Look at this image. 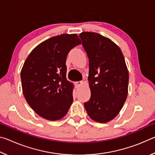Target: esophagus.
Instances as JSON below:
<instances>
[{"label": "esophagus", "instance_id": "esophagus-1", "mask_svg": "<svg viewBox=\"0 0 155 155\" xmlns=\"http://www.w3.org/2000/svg\"><path fill=\"white\" fill-rule=\"evenodd\" d=\"M83 83V81H77V82H76L75 85H77V86H79V85H82Z\"/></svg>", "mask_w": 155, "mask_h": 155}]
</instances>
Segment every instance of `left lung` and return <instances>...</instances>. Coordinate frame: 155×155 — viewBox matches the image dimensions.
Returning a JSON list of instances; mask_svg holds the SVG:
<instances>
[{"label":"left lung","instance_id":"1","mask_svg":"<svg viewBox=\"0 0 155 155\" xmlns=\"http://www.w3.org/2000/svg\"><path fill=\"white\" fill-rule=\"evenodd\" d=\"M79 37L89 59L91 97L84 103L94 121L105 123L119 114L128 95V72L121 50L98 33L83 32Z\"/></svg>","mask_w":155,"mask_h":155}]
</instances>
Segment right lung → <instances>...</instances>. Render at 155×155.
Segmentation results:
<instances>
[{"label": "right lung", "instance_id": "obj_1", "mask_svg": "<svg viewBox=\"0 0 155 155\" xmlns=\"http://www.w3.org/2000/svg\"><path fill=\"white\" fill-rule=\"evenodd\" d=\"M81 44L77 34H62L39 44L21 71L23 94L36 114L48 120L64 117L73 101V85L66 78L68 54Z\"/></svg>", "mask_w": 155, "mask_h": 155}]
</instances>
